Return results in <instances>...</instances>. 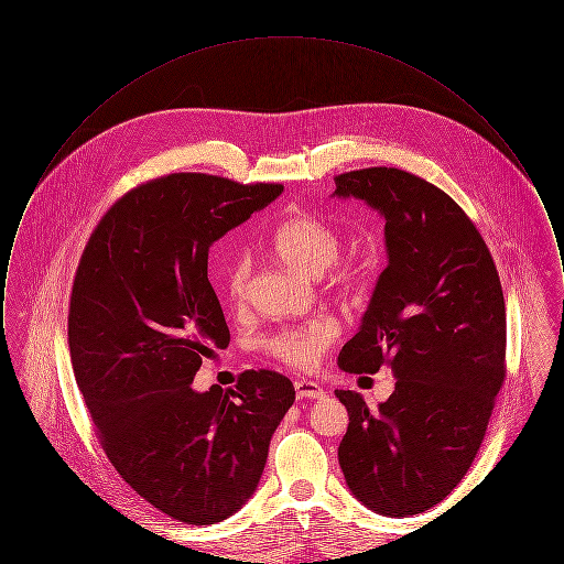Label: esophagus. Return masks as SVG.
<instances>
[{"label": "esophagus", "instance_id": "1", "mask_svg": "<svg viewBox=\"0 0 564 564\" xmlns=\"http://www.w3.org/2000/svg\"><path fill=\"white\" fill-rule=\"evenodd\" d=\"M295 395H297V400H322L325 398V389L319 387L317 382H313V380H304V378H300V380H295Z\"/></svg>", "mask_w": 564, "mask_h": 564}]
</instances>
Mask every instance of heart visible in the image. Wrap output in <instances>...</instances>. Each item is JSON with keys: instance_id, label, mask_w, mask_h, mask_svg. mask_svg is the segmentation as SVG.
<instances>
[{"instance_id": "1", "label": "heart", "mask_w": 564, "mask_h": 564, "mask_svg": "<svg viewBox=\"0 0 564 564\" xmlns=\"http://www.w3.org/2000/svg\"><path fill=\"white\" fill-rule=\"evenodd\" d=\"M270 247L274 256L304 274L319 276L323 270L332 267V285L340 292H350L361 279V267L352 260L338 262L340 253V235L338 230L327 224L317 215H294L285 221H281L272 235ZM251 276V260L247 253H239L230 260L224 272V288L232 302H241L247 294ZM338 336V325L334 319L317 317L311 322L283 327L274 334H270L264 340V349L272 357L281 359L288 366H294L300 370L313 368L322 355Z\"/></svg>"}]
</instances>
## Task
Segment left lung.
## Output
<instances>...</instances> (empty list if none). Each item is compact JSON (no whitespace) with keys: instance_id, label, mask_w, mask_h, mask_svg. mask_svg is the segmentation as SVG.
<instances>
[{"instance_id":"8db88e82","label":"left lung","mask_w":564,"mask_h":564,"mask_svg":"<svg viewBox=\"0 0 564 564\" xmlns=\"http://www.w3.org/2000/svg\"><path fill=\"white\" fill-rule=\"evenodd\" d=\"M332 196L378 212L387 249L338 368L375 375L387 364L398 378L378 408L336 391L349 412L338 463L366 508L414 516L460 482L482 444L506 376L501 281L474 221L430 182L372 166L338 175Z\"/></svg>"}]
</instances>
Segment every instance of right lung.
I'll use <instances>...</instances> for the list:
<instances>
[{"instance_id": "right-lung-1", "label": "right lung", "mask_w": 564, "mask_h": 564, "mask_svg": "<svg viewBox=\"0 0 564 564\" xmlns=\"http://www.w3.org/2000/svg\"><path fill=\"white\" fill-rule=\"evenodd\" d=\"M283 186L173 173L124 194L90 235L69 306L76 382L116 471L186 524H215L256 492L290 378L249 370L194 391L230 332L207 276L209 247Z\"/></svg>"}]
</instances>
